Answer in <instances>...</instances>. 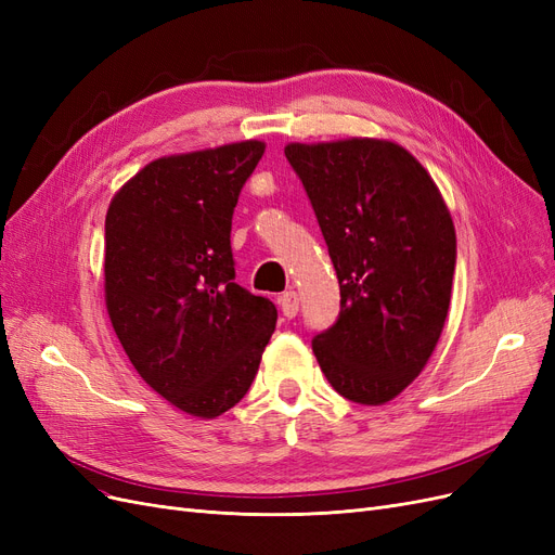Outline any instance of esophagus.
Returning <instances> with one entry per match:
<instances>
[{
    "label": "esophagus",
    "instance_id": "1",
    "mask_svg": "<svg viewBox=\"0 0 555 555\" xmlns=\"http://www.w3.org/2000/svg\"><path fill=\"white\" fill-rule=\"evenodd\" d=\"M280 310L286 319H294L298 314V294L296 292H286L280 296Z\"/></svg>",
    "mask_w": 555,
    "mask_h": 555
}]
</instances>
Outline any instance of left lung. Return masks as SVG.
I'll return each instance as SVG.
<instances>
[{
  "label": "left lung",
  "instance_id": "obj_1",
  "mask_svg": "<svg viewBox=\"0 0 555 555\" xmlns=\"http://www.w3.org/2000/svg\"><path fill=\"white\" fill-rule=\"evenodd\" d=\"M284 156L339 280V317L312 351L341 397L380 406L413 384L443 333L456 261L452 216L429 171L397 142H292Z\"/></svg>",
  "mask_w": 555,
  "mask_h": 555
}]
</instances>
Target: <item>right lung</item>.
Instances as JSON below:
<instances>
[{
	"label": "right lung",
	"instance_id": "right-lung-1",
	"mask_svg": "<svg viewBox=\"0 0 555 555\" xmlns=\"http://www.w3.org/2000/svg\"><path fill=\"white\" fill-rule=\"evenodd\" d=\"M266 144L245 140L142 167L105 216V305L132 367L171 406L202 420L253 386L275 305L234 282L229 234Z\"/></svg>",
	"mask_w": 555,
	"mask_h": 555
}]
</instances>
